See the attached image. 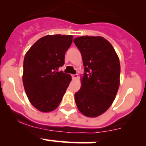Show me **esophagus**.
Segmentation results:
<instances>
[{"label": "esophagus", "instance_id": "obj_1", "mask_svg": "<svg viewBox=\"0 0 146 146\" xmlns=\"http://www.w3.org/2000/svg\"><path fill=\"white\" fill-rule=\"evenodd\" d=\"M78 78V74H74V75H72V78L73 79V80H76V78Z\"/></svg>", "mask_w": 146, "mask_h": 146}]
</instances>
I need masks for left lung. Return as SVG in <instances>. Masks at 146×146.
I'll return each instance as SVG.
<instances>
[{"instance_id": "8db88e82", "label": "left lung", "mask_w": 146, "mask_h": 146, "mask_svg": "<svg viewBox=\"0 0 146 146\" xmlns=\"http://www.w3.org/2000/svg\"><path fill=\"white\" fill-rule=\"evenodd\" d=\"M73 42L81 53L85 72L81 88L75 93L76 105L86 117H98L111 105L118 91L119 57L102 36H80Z\"/></svg>"}]
</instances>
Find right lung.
Returning <instances> with one entry per match:
<instances>
[{
    "mask_svg": "<svg viewBox=\"0 0 146 146\" xmlns=\"http://www.w3.org/2000/svg\"><path fill=\"white\" fill-rule=\"evenodd\" d=\"M72 35H46L36 41L25 54L23 81L31 104L43 112L57 108L71 80L58 68L64 65L65 54Z\"/></svg>",
    "mask_w": 146,
    "mask_h": 146,
    "instance_id": "right-lung-1",
    "label": "right lung"
}]
</instances>
